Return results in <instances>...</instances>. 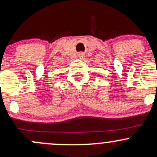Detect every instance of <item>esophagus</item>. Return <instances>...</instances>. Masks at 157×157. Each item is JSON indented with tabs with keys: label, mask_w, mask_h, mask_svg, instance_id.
Instances as JSON below:
<instances>
[{
	"label": "esophagus",
	"mask_w": 157,
	"mask_h": 157,
	"mask_svg": "<svg viewBox=\"0 0 157 157\" xmlns=\"http://www.w3.org/2000/svg\"><path fill=\"white\" fill-rule=\"evenodd\" d=\"M83 54H82V53H80V54H79V55H78V57H80V58L81 59V58H82V57H83Z\"/></svg>",
	"instance_id": "1"
}]
</instances>
